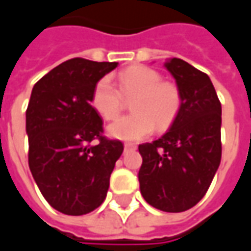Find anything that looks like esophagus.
I'll return each mask as SVG.
<instances>
[{
  "label": "esophagus",
  "instance_id": "1",
  "mask_svg": "<svg viewBox=\"0 0 251 251\" xmlns=\"http://www.w3.org/2000/svg\"><path fill=\"white\" fill-rule=\"evenodd\" d=\"M136 149V145L134 143H124V150H135Z\"/></svg>",
  "mask_w": 251,
  "mask_h": 251
}]
</instances>
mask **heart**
Instances as JSON below:
<instances>
[{"label": "heart", "instance_id": "heart-1", "mask_svg": "<svg viewBox=\"0 0 251 251\" xmlns=\"http://www.w3.org/2000/svg\"><path fill=\"white\" fill-rule=\"evenodd\" d=\"M117 89L108 78H101L92 92V105L105 120L120 113L124 99H132L131 113L108 126V135L120 140H140L163 131L176 120L182 104L178 86L162 81V75L146 66H132L116 75Z\"/></svg>", "mask_w": 251, "mask_h": 251}]
</instances>
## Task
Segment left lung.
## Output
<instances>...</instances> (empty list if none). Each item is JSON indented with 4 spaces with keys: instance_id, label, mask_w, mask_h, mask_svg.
Returning a JSON list of instances; mask_svg holds the SVG:
<instances>
[{
    "instance_id": "8db88e82",
    "label": "left lung",
    "mask_w": 251,
    "mask_h": 251,
    "mask_svg": "<svg viewBox=\"0 0 251 251\" xmlns=\"http://www.w3.org/2000/svg\"><path fill=\"white\" fill-rule=\"evenodd\" d=\"M165 67L178 86L182 104L166 134L139 146L140 193L165 212H182L201 200L222 158V105L211 79L185 60Z\"/></svg>"
}]
</instances>
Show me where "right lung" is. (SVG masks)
I'll list each match as a JSON object with an SVG mask.
<instances>
[{
    "label": "right lung",
    "instance_id": "right-lung-1",
    "mask_svg": "<svg viewBox=\"0 0 251 251\" xmlns=\"http://www.w3.org/2000/svg\"><path fill=\"white\" fill-rule=\"evenodd\" d=\"M117 65L74 58L32 89L25 113L28 163L44 199L62 214H89L105 200L124 146L101 135L102 120L92 106V92ZM94 139H99L96 146L90 145Z\"/></svg>",
    "mask_w": 251,
    "mask_h": 251
}]
</instances>
